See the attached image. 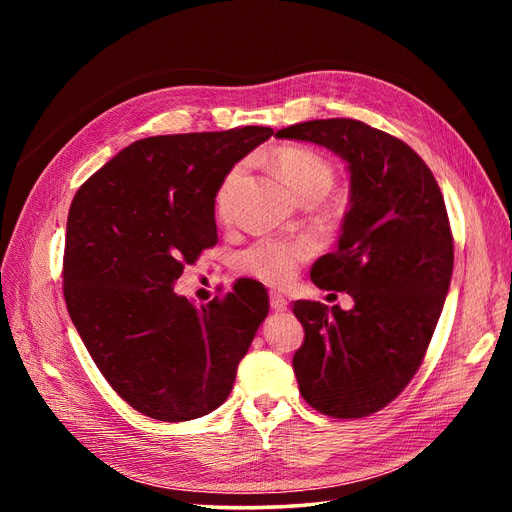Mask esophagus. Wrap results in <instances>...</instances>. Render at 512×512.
Here are the masks:
<instances>
[{
  "instance_id": "34e87169",
  "label": "esophagus",
  "mask_w": 512,
  "mask_h": 512,
  "mask_svg": "<svg viewBox=\"0 0 512 512\" xmlns=\"http://www.w3.org/2000/svg\"><path fill=\"white\" fill-rule=\"evenodd\" d=\"M269 301H271V309H275V312H286L288 309V299L280 292H271Z\"/></svg>"
}]
</instances>
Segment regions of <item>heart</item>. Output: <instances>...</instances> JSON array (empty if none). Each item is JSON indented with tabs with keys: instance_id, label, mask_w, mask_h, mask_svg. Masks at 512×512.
I'll return each instance as SVG.
<instances>
[{
	"instance_id": "1",
	"label": "heart",
	"mask_w": 512,
	"mask_h": 512,
	"mask_svg": "<svg viewBox=\"0 0 512 512\" xmlns=\"http://www.w3.org/2000/svg\"><path fill=\"white\" fill-rule=\"evenodd\" d=\"M271 162L297 198L312 192L327 194L333 188V166L312 149L280 147L271 153ZM241 173V166L230 168L220 183L218 194H215V207H218L222 215L230 207ZM309 254H312V245L305 239H260L239 252L237 269L239 273L254 277V280L262 284L284 286L292 280L299 265Z\"/></svg>"
}]
</instances>
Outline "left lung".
Returning <instances> with one entry per match:
<instances>
[{"mask_svg":"<svg viewBox=\"0 0 512 512\" xmlns=\"http://www.w3.org/2000/svg\"><path fill=\"white\" fill-rule=\"evenodd\" d=\"M275 136L327 147L348 168L337 250L309 275L318 288L348 292L354 307L294 301L305 342L292 369L309 406L361 418L406 389L436 331L453 275L444 198L414 149L363 121L314 119Z\"/></svg>","mask_w":512,"mask_h":512,"instance_id":"8db88e82","label":"left lung"}]
</instances>
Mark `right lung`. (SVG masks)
I'll return each instance as SVG.
<instances>
[{
	"label": "right lung",
	"mask_w": 512,
	"mask_h": 512,
	"mask_svg": "<svg viewBox=\"0 0 512 512\" xmlns=\"http://www.w3.org/2000/svg\"><path fill=\"white\" fill-rule=\"evenodd\" d=\"M271 134L245 126L141 138L72 200L68 314L108 384L145 416L179 423L220 408L269 314L267 290L254 280L200 307L173 286L218 243L222 179Z\"/></svg>",
	"instance_id": "right-lung-1"
}]
</instances>
